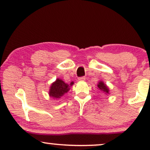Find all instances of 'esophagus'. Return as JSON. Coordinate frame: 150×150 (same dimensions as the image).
Returning a JSON list of instances; mask_svg holds the SVG:
<instances>
[{
	"mask_svg": "<svg viewBox=\"0 0 150 150\" xmlns=\"http://www.w3.org/2000/svg\"><path fill=\"white\" fill-rule=\"evenodd\" d=\"M79 81H85V76L79 77Z\"/></svg>",
	"mask_w": 150,
	"mask_h": 150,
	"instance_id": "esophagus-1",
	"label": "esophagus"
}]
</instances>
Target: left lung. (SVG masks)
I'll return each instance as SVG.
<instances>
[{
  "instance_id": "8db88e82",
  "label": "left lung",
  "mask_w": 150,
  "mask_h": 150,
  "mask_svg": "<svg viewBox=\"0 0 150 150\" xmlns=\"http://www.w3.org/2000/svg\"><path fill=\"white\" fill-rule=\"evenodd\" d=\"M98 88L102 92V93L105 94L109 93V89H108V87L106 86V85L104 83L103 81H100L99 83H98Z\"/></svg>"
}]
</instances>
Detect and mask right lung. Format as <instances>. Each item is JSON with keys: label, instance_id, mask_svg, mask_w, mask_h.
Returning <instances> with one entry per match:
<instances>
[{"label": "right lung", "instance_id": "obj_1", "mask_svg": "<svg viewBox=\"0 0 150 150\" xmlns=\"http://www.w3.org/2000/svg\"><path fill=\"white\" fill-rule=\"evenodd\" d=\"M74 84L73 82L69 84H66L61 79H57L56 81L54 82L50 86V91H49V96L53 98H61L62 96L66 93L70 89V86Z\"/></svg>", "mask_w": 150, "mask_h": 150}]
</instances>
